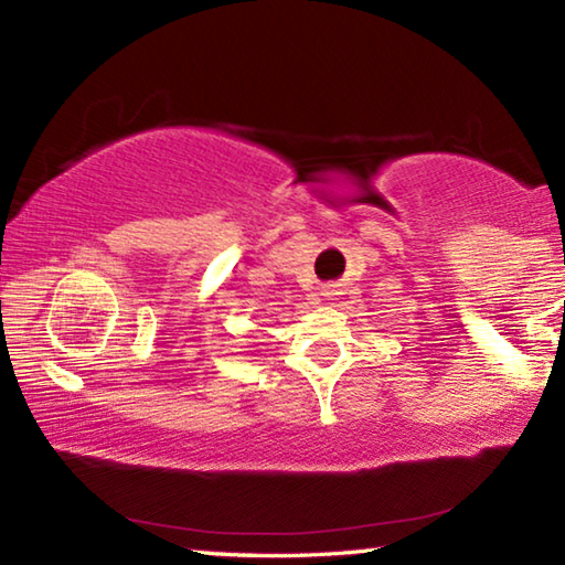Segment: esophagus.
<instances>
[{"mask_svg": "<svg viewBox=\"0 0 565 565\" xmlns=\"http://www.w3.org/2000/svg\"><path fill=\"white\" fill-rule=\"evenodd\" d=\"M331 294H333V291H329V289H327V296H331Z\"/></svg>", "mask_w": 565, "mask_h": 565, "instance_id": "34e87169", "label": "esophagus"}]
</instances>
